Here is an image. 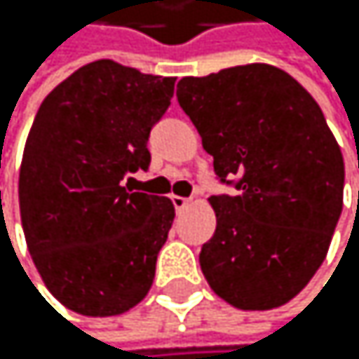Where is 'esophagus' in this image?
Listing matches in <instances>:
<instances>
[{
  "mask_svg": "<svg viewBox=\"0 0 359 359\" xmlns=\"http://www.w3.org/2000/svg\"><path fill=\"white\" fill-rule=\"evenodd\" d=\"M172 204H174L176 211H183V209H187V206L191 204V200L183 198V196H172Z\"/></svg>",
  "mask_w": 359,
  "mask_h": 359,
  "instance_id": "esophagus-1",
  "label": "esophagus"
}]
</instances>
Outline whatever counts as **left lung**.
Masks as SVG:
<instances>
[{
	"mask_svg": "<svg viewBox=\"0 0 359 359\" xmlns=\"http://www.w3.org/2000/svg\"><path fill=\"white\" fill-rule=\"evenodd\" d=\"M178 103L234 196H211L202 245L209 286L239 310L291 302L327 256L342 211L344 161L310 92L271 64L178 81Z\"/></svg>",
	"mask_w": 359,
	"mask_h": 359,
	"instance_id": "8db88e82",
	"label": "left lung"
}]
</instances>
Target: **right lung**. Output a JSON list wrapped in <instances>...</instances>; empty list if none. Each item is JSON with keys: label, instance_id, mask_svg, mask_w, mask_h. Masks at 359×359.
I'll list each match as a JSON object with an SVG mask.
<instances>
[{"label": "right lung", "instance_id": "add662e5", "mask_svg": "<svg viewBox=\"0 0 359 359\" xmlns=\"http://www.w3.org/2000/svg\"><path fill=\"white\" fill-rule=\"evenodd\" d=\"M174 81L96 60L38 107L19 170L21 224L45 286L77 314H122L153 286L174 204L122 181L148 168Z\"/></svg>", "mask_w": 359, "mask_h": 359}]
</instances>
